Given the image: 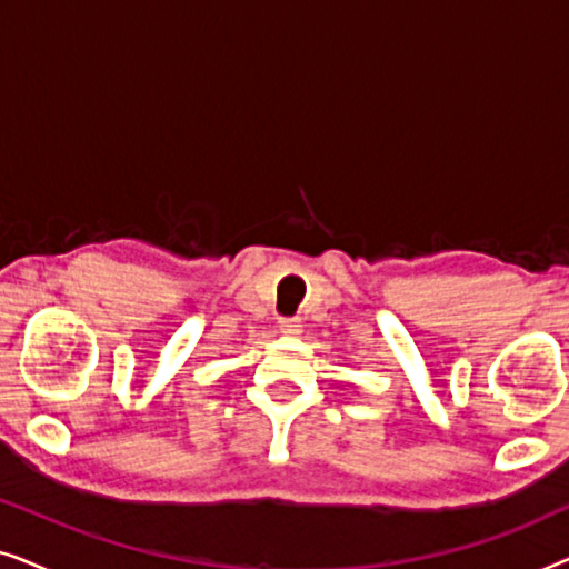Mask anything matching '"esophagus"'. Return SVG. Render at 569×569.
Wrapping results in <instances>:
<instances>
[{"instance_id": "obj_1", "label": "esophagus", "mask_w": 569, "mask_h": 569, "mask_svg": "<svg viewBox=\"0 0 569 569\" xmlns=\"http://www.w3.org/2000/svg\"><path fill=\"white\" fill-rule=\"evenodd\" d=\"M279 331H282L284 337H298L302 331L300 318H279Z\"/></svg>"}]
</instances>
